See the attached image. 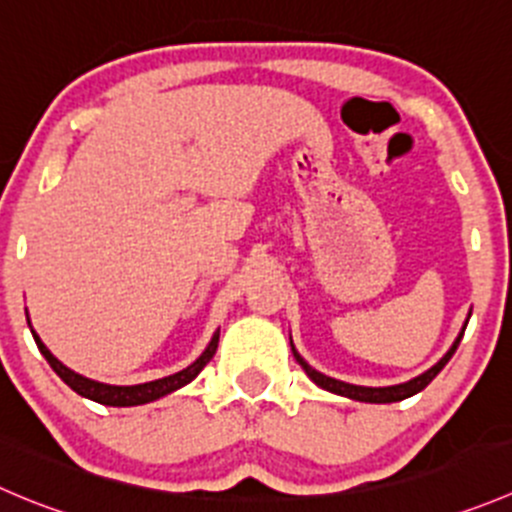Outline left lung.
Returning <instances> with one entry per match:
<instances>
[{"instance_id": "obj_1", "label": "left lung", "mask_w": 512, "mask_h": 512, "mask_svg": "<svg viewBox=\"0 0 512 512\" xmlns=\"http://www.w3.org/2000/svg\"><path fill=\"white\" fill-rule=\"evenodd\" d=\"M463 332H460V337L453 342V347H450V350L445 352V357L438 362V365H433L428 372H423V375L415 377V380L403 382V385H393V388H362V385H350V382H340V380H335V377H327V375H322V372L312 370V367L307 365V362L302 360L300 355H297L295 347H292V355H295V360L300 362L302 370H305L307 375H310V380L317 382L320 388L330 390V393L342 395V398L360 400V403H398V400H405V398H410V395L420 393V390H423V388H428L430 382L435 380V375H438V372L443 370L445 365H448L450 357L455 355V350H458L460 340H463Z\"/></svg>"}]
</instances>
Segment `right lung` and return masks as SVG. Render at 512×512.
Here are the masks:
<instances>
[{"instance_id": "obj_1", "label": "right lung", "mask_w": 512, "mask_h": 512, "mask_svg": "<svg viewBox=\"0 0 512 512\" xmlns=\"http://www.w3.org/2000/svg\"><path fill=\"white\" fill-rule=\"evenodd\" d=\"M32 335H34V342H37L39 352H42V355L47 357L49 365H52V370L57 372V375L62 377L64 382H67L74 393L82 395V398L94 400V403L112 405V408H130V405H145V403H152V400L162 398V395L175 393L177 388H182V385H187V382L195 380V377L200 375L202 367H205L207 362L212 360V355L217 352V342H220V330H217L215 335H212L207 350L202 352V355L197 357V360L192 362L190 367H185V370L175 372V375H170V377H162V380H152V382H142V385H127V388H122V385H104V382H94V380H89V377L77 375V372H72L69 367H64L62 362H59L57 357H54L52 352L44 347V342L39 340L37 332L32 330Z\"/></svg>"}]
</instances>
